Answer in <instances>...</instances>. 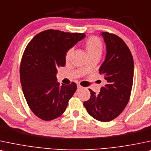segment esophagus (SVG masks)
<instances>
[{
    "label": "esophagus",
    "instance_id": "esophagus-1",
    "mask_svg": "<svg viewBox=\"0 0 151 151\" xmlns=\"http://www.w3.org/2000/svg\"><path fill=\"white\" fill-rule=\"evenodd\" d=\"M81 88H83V87L81 86L80 85H77V91H79V90L81 89Z\"/></svg>",
    "mask_w": 151,
    "mask_h": 151
}]
</instances>
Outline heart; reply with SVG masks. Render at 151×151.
<instances>
[{
  "mask_svg": "<svg viewBox=\"0 0 151 151\" xmlns=\"http://www.w3.org/2000/svg\"><path fill=\"white\" fill-rule=\"evenodd\" d=\"M86 48L89 56L93 55H101L102 51V43L98 37H91L86 42ZM73 52V49H70L65 55L66 60H68Z\"/></svg>",
  "mask_w": 151,
  "mask_h": 151,
  "instance_id": "heart-1",
  "label": "heart"
}]
</instances>
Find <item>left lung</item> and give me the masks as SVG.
Instances as JSON below:
<instances>
[{"instance_id":"8db88e82","label":"left lung","mask_w":151,"mask_h":151,"mask_svg":"<svg viewBox=\"0 0 151 151\" xmlns=\"http://www.w3.org/2000/svg\"><path fill=\"white\" fill-rule=\"evenodd\" d=\"M106 45V56L99 73L105 85L83 102L88 113L102 122L112 121L122 113L130 97L134 77V61L128 47L121 38L107 32L101 33Z\"/></svg>"}]
</instances>
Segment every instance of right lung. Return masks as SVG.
<instances>
[{
  "instance_id": "add662e5",
  "label": "right lung",
  "mask_w": 151,
  "mask_h": 151,
  "mask_svg": "<svg viewBox=\"0 0 151 151\" xmlns=\"http://www.w3.org/2000/svg\"><path fill=\"white\" fill-rule=\"evenodd\" d=\"M85 37L84 33L47 30L35 35L25 49L21 84L30 109L40 119L51 121L65 111L77 85H60L56 78L58 68L65 65L67 51Z\"/></svg>"
}]
</instances>
